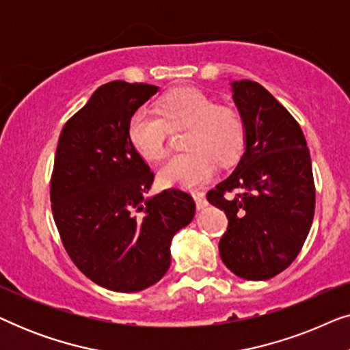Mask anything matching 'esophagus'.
<instances>
[{
	"label": "esophagus",
	"instance_id": "obj_1",
	"mask_svg": "<svg viewBox=\"0 0 350 350\" xmlns=\"http://www.w3.org/2000/svg\"><path fill=\"white\" fill-rule=\"evenodd\" d=\"M193 198H194L196 205H198V208H204L205 205H207V199H205L204 193H199V191H194Z\"/></svg>",
	"mask_w": 350,
	"mask_h": 350
}]
</instances>
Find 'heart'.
Wrapping results in <instances>:
<instances>
[{
  "mask_svg": "<svg viewBox=\"0 0 350 350\" xmlns=\"http://www.w3.org/2000/svg\"><path fill=\"white\" fill-rule=\"evenodd\" d=\"M160 114L138 108L129 119L127 137L138 154L157 161L165 154L169 127H188L186 148L174 154L159 169L164 186L196 188L215 174V159L231 162L245 142V126L236 109L215 105L202 90L178 88L167 92L159 102Z\"/></svg>",
  "mask_w": 350,
  "mask_h": 350,
  "instance_id": "1",
  "label": "heart"
}]
</instances>
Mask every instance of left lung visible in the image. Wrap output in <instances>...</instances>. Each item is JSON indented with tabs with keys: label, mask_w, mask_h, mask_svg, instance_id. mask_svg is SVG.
Returning <instances> with one entry per match:
<instances>
[{
	"label": "left lung",
	"mask_w": 350,
	"mask_h": 350,
	"mask_svg": "<svg viewBox=\"0 0 350 350\" xmlns=\"http://www.w3.org/2000/svg\"><path fill=\"white\" fill-rule=\"evenodd\" d=\"M231 92L245 148L207 200L228 217L218 245L228 269L245 280H267L293 262L312 226V164L299 124L261 84L232 81Z\"/></svg>",
	"instance_id": "8db88e82"
}]
</instances>
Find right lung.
Listing matches in <instances>:
<instances>
[{
    "mask_svg": "<svg viewBox=\"0 0 350 350\" xmlns=\"http://www.w3.org/2000/svg\"><path fill=\"white\" fill-rule=\"evenodd\" d=\"M159 88L113 81L65 124L51 180L54 221L65 250L103 288L142 291L170 266L172 239L193 221L180 189L145 198L154 174L133 150L129 119Z\"/></svg>",
    "mask_w": 350,
    "mask_h": 350,
    "instance_id": "obj_1",
    "label": "right lung"
}]
</instances>
